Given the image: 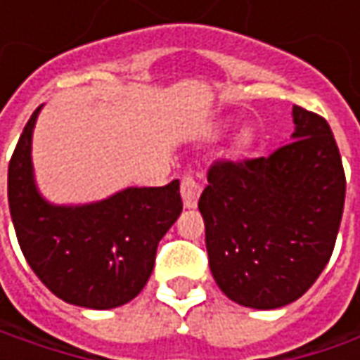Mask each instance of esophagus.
Wrapping results in <instances>:
<instances>
[{"mask_svg":"<svg viewBox=\"0 0 360 360\" xmlns=\"http://www.w3.org/2000/svg\"><path fill=\"white\" fill-rule=\"evenodd\" d=\"M202 188L200 184L192 178V176H184L182 178V184H180V194H182V200H184V208H196L198 206V198H200Z\"/></svg>","mask_w":360,"mask_h":360,"instance_id":"esophagus-1","label":"esophagus"}]
</instances>
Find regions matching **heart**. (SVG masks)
I'll list each match as a JSON object with an SVG mask.
<instances>
[{
	"mask_svg": "<svg viewBox=\"0 0 360 360\" xmlns=\"http://www.w3.org/2000/svg\"><path fill=\"white\" fill-rule=\"evenodd\" d=\"M236 142H238V146H244V144H246V134H240Z\"/></svg>",
	"mask_w": 360,
	"mask_h": 360,
	"instance_id": "1",
	"label": "heart"
}]
</instances>
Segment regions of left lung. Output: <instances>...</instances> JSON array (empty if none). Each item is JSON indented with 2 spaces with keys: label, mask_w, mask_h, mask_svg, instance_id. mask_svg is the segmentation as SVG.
Returning a JSON list of instances; mask_svg holds the SVG:
<instances>
[{
  "label": "left lung",
  "mask_w": 360,
  "mask_h": 360,
  "mask_svg": "<svg viewBox=\"0 0 360 360\" xmlns=\"http://www.w3.org/2000/svg\"><path fill=\"white\" fill-rule=\"evenodd\" d=\"M292 124L288 144L269 158L214 164L198 202L218 288L258 311L311 288L342 218L347 182L330 126L298 105Z\"/></svg>",
  "instance_id": "8db88e82"
}]
</instances>
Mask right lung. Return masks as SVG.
<instances>
[{"instance_id":"obj_1","label":"right lung","mask_w":360,"mask_h":360,"mask_svg":"<svg viewBox=\"0 0 360 360\" xmlns=\"http://www.w3.org/2000/svg\"><path fill=\"white\" fill-rule=\"evenodd\" d=\"M44 104L25 124L7 170V200L21 252L37 278L70 304L108 311L136 298L156 248L182 212L180 182L128 186L104 200L53 204L37 188L32 140Z\"/></svg>"}]
</instances>
